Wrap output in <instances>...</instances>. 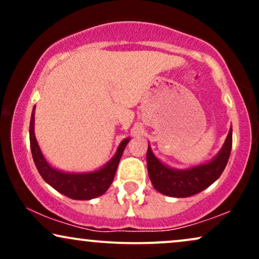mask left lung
I'll return each mask as SVG.
<instances>
[{"mask_svg":"<svg viewBox=\"0 0 259 259\" xmlns=\"http://www.w3.org/2000/svg\"><path fill=\"white\" fill-rule=\"evenodd\" d=\"M231 146H233V129L230 127L222 150L210 162L196 165L194 168L178 170L163 164L154 156L148 145L146 154L147 169L153 187L160 194L170 197H189L203 191L221 177L223 170L227 167Z\"/></svg>","mask_w":259,"mask_h":259,"instance_id":"8db88e82","label":"left lung"}]
</instances>
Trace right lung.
Masks as SVG:
<instances>
[{"instance_id": "obj_1", "label": "right lung", "mask_w": 259, "mask_h": 259, "mask_svg": "<svg viewBox=\"0 0 259 259\" xmlns=\"http://www.w3.org/2000/svg\"><path fill=\"white\" fill-rule=\"evenodd\" d=\"M35 111V107H34ZM34 111H32L30 127H29V135H30V147L35 165H36L38 173L42 179L53 189L63 194L67 197L73 200H91V198L99 197L103 195L111 186L113 179H114L115 171H117L118 164L124 152L126 144L130 139H125L120 142L117 153L109 160L103 168L91 173H64V171L57 170L47 163L45 157L41 153L38 147L36 138L34 134Z\"/></svg>"}]
</instances>
